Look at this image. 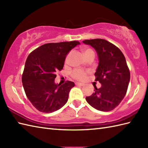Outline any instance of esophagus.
<instances>
[{
	"label": "esophagus",
	"instance_id": "1",
	"mask_svg": "<svg viewBox=\"0 0 148 148\" xmlns=\"http://www.w3.org/2000/svg\"><path fill=\"white\" fill-rule=\"evenodd\" d=\"M76 85L79 86H84V84L81 83H76Z\"/></svg>",
	"mask_w": 148,
	"mask_h": 148
}]
</instances>
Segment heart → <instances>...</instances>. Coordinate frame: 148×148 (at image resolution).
I'll use <instances>...</instances> for the list:
<instances>
[{
	"instance_id": "1",
	"label": "heart",
	"mask_w": 148,
	"mask_h": 148,
	"mask_svg": "<svg viewBox=\"0 0 148 148\" xmlns=\"http://www.w3.org/2000/svg\"><path fill=\"white\" fill-rule=\"evenodd\" d=\"M83 53L85 58H88L90 55H94V51L91 48H84L83 49ZM90 72V71H84L82 69H75L71 73V76L76 80H83L85 79L87 74H88Z\"/></svg>"
}]
</instances>
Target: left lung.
I'll use <instances>...</instances> for the list:
<instances>
[{"mask_svg": "<svg viewBox=\"0 0 148 148\" xmlns=\"http://www.w3.org/2000/svg\"><path fill=\"white\" fill-rule=\"evenodd\" d=\"M83 43L96 50L99 60L95 73V81L102 86L95 87V92L86 97L93 108L108 112L116 108L127 93L130 73L124 55L118 47L105 39L84 40Z\"/></svg>", "mask_w": 148, "mask_h": 148, "instance_id": "obj_1", "label": "left lung"}]
</instances>
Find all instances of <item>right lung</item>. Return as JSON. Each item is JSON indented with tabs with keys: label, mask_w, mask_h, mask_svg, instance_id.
<instances>
[{
	"label": "right lung",
	"mask_w": 148,
	"mask_h": 148,
	"mask_svg": "<svg viewBox=\"0 0 148 148\" xmlns=\"http://www.w3.org/2000/svg\"><path fill=\"white\" fill-rule=\"evenodd\" d=\"M79 44L76 40L45 44L28 56L22 83L27 98L38 111L53 112L67 103L74 83L67 81L62 85L55 84L56 73L64 67L69 51Z\"/></svg>",
	"instance_id": "right-lung-1"
}]
</instances>
